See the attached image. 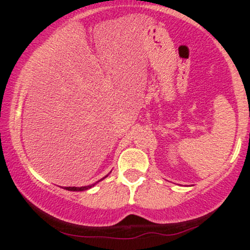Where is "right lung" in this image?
Segmentation results:
<instances>
[{
    "label": "right lung",
    "mask_w": 250,
    "mask_h": 250,
    "mask_svg": "<svg viewBox=\"0 0 250 250\" xmlns=\"http://www.w3.org/2000/svg\"><path fill=\"white\" fill-rule=\"evenodd\" d=\"M110 173H111V171H110ZM107 176H108V175H105L103 179H105ZM103 179H101L100 181H102ZM100 181H97V182L93 183V185H90V186H84V187H64V189H67V190H70V191H83V190H87V189H90L91 187H94V186H95L96 183H99Z\"/></svg>",
    "instance_id": "add662e5"
}]
</instances>
